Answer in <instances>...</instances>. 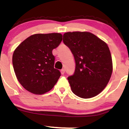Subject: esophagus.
<instances>
[{"label":"esophagus","mask_w":129,"mask_h":129,"mask_svg":"<svg viewBox=\"0 0 129 129\" xmlns=\"http://www.w3.org/2000/svg\"><path fill=\"white\" fill-rule=\"evenodd\" d=\"M60 72H61V74H64V73H65V69H61Z\"/></svg>","instance_id":"esophagus-1"}]
</instances>
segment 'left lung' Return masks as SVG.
Masks as SVG:
<instances>
[{
    "instance_id": "8db88e82",
    "label": "left lung",
    "mask_w": 129,
    "mask_h": 129,
    "mask_svg": "<svg viewBox=\"0 0 129 129\" xmlns=\"http://www.w3.org/2000/svg\"><path fill=\"white\" fill-rule=\"evenodd\" d=\"M63 43L74 57L76 69L67 77L74 94L82 98L98 95L107 86L112 74L110 51L105 42L89 32H67Z\"/></svg>"
}]
</instances>
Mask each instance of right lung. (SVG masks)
I'll use <instances>...</instances> for the list:
<instances>
[{
	"mask_svg": "<svg viewBox=\"0 0 129 129\" xmlns=\"http://www.w3.org/2000/svg\"><path fill=\"white\" fill-rule=\"evenodd\" d=\"M62 40L60 33L35 34L16 48L12 55L14 70L19 83L27 91L43 94L57 83L61 73L54 68L52 50Z\"/></svg>",
	"mask_w": 129,
	"mask_h": 129,
	"instance_id": "right-lung-1",
	"label": "right lung"
}]
</instances>
